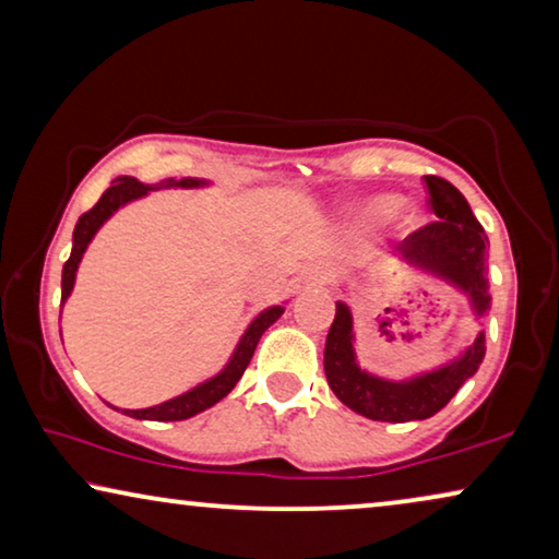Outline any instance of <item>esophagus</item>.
<instances>
[{
	"label": "esophagus",
	"mask_w": 559,
	"mask_h": 559,
	"mask_svg": "<svg viewBox=\"0 0 559 559\" xmlns=\"http://www.w3.org/2000/svg\"><path fill=\"white\" fill-rule=\"evenodd\" d=\"M306 278L311 283H329L332 281V271H329L326 265H311V269L306 271Z\"/></svg>",
	"instance_id": "obj_1"
}]
</instances>
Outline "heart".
Listing matches in <instances>:
<instances>
[{
  "label": "heart",
  "mask_w": 559,
  "mask_h": 559,
  "mask_svg": "<svg viewBox=\"0 0 559 559\" xmlns=\"http://www.w3.org/2000/svg\"><path fill=\"white\" fill-rule=\"evenodd\" d=\"M400 204H403V202H400L397 194H390V192L374 194V198H369L365 202V215L372 217V219H388L400 210ZM403 217H405L407 225H413L415 219H418V215H415L413 210H403Z\"/></svg>",
  "instance_id": "obj_1"
}]
</instances>
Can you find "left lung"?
<instances>
[{
	"label": "left lung",
	"instance_id": "8db88e82",
	"mask_svg": "<svg viewBox=\"0 0 559 559\" xmlns=\"http://www.w3.org/2000/svg\"><path fill=\"white\" fill-rule=\"evenodd\" d=\"M430 204L440 223L420 227L397 246L403 263L440 281L451 283L468 298L476 319L486 317L491 306L489 281H486V238L484 227L471 212L466 198L451 182L440 177H426ZM486 355V336L466 344L445 365L428 372L388 380L359 367L355 352V317L344 301H336L334 324L329 326L324 347V372L329 388L349 411L382 423L426 420L440 407L451 403L468 377L476 374Z\"/></svg>",
	"mask_w": 559,
	"mask_h": 559
}]
</instances>
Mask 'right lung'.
I'll list each match as a JSON object with an SVG mask.
<instances>
[{
  "instance_id": "1",
  "label": "right lung",
  "mask_w": 559,
  "mask_h": 559,
  "mask_svg": "<svg viewBox=\"0 0 559 559\" xmlns=\"http://www.w3.org/2000/svg\"><path fill=\"white\" fill-rule=\"evenodd\" d=\"M207 185H210L207 179H198V177H182V179L171 177V179H162L159 185H144L139 182L136 177H116L114 185L100 194L96 207L78 217L75 230H73V250H70V258L66 261V265H62L60 306L68 301L70 294H73L78 265H81L83 253L88 250L91 240L96 238V233L104 227V223H108V219H111L123 204L146 198V194L154 190H171V187H179V190H198V187H207ZM283 311L286 309L278 304V306H269V309L258 313V317L248 324L246 332H242L238 347H235L230 359H227V365L219 369L217 374H212L210 380L200 382L198 388L187 390L182 395L167 400V403H159L154 407H141V411H123V415H129V418H136V420H162V423L187 420L192 418V415H198L215 403H219V400H223L227 392L238 384L242 372H246V367L250 365V359H253V352L258 347V342H261L263 332L271 324H276Z\"/></svg>"
}]
</instances>
